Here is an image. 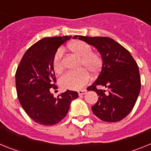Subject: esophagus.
I'll return each mask as SVG.
<instances>
[{
	"label": "esophagus",
	"mask_w": 151,
	"mask_h": 151,
	"mask_svg": "<svg viewBox=\"0 0 151 151\" xmlns=\"http://www.w3.org/2000/svg\"><path fill=\"white\" fill-rule=\"evenodd\" d=\"M86 93V90H79L78 91V94L79 96H82Z\"/></svg>",
	"instance_id": "esophagus-1"
}]
</instances>
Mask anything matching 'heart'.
Wrapping results in <instances>:
<instances>
[{
    "label": "heart",
    "mask_w": 151,
    "mask_h": 151,
    "mask_svg": "<svg viewBox=\"0 0 151 151\" xmlns=\"http://www.w3.org/2000/svg\"><path fill=\"white\" fill-rule=\"evenodd\" d=\"M68 48L80 57L79 69H82L64 73L60 78L59 84L65 90H78L83 88L90 80L88 71L92 75H95L101 70L103 65L102 57L98 53L92 51L91 46L89 44L81 40L69 43ZM63 49L59 48L53 58V69L57 73H61L63 69Z\"/></svg>",
    "instance_id": "b5f03b06"
}]
</instances>
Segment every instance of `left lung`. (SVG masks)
Listing matches in <instances>:
<instances>
[{"instance_id":"left-lung-1","label":"left lung","mask_w":151,"mask_h":151,"mask_svg":"<svg viewBox=\"0 0 151 151\" xmlns=\"http://www.w3.org/2000/svg\"><path fill=\"white\" fill-rule=\"evenodd\" d=\"M73 38L94 46L102 56L99 76L87 88L98 95L92 112L104 122L121 121L132 111L139 95L141 84L138 64L127 49L112 38L82 35ZM97 86L106 87L108 91L97 89Z\"/></svg>"}]
</instances>
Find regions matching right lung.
Returning a JSON list of instances; mask_svg holds the SVG:
<instances>
[{
  "label": "right lung",
  "mask_w": 151,
  "mask_h": 151,
  "mask_svg": "<svg viewBox=\"0 0 151 151\" xmlns=\"http://www.w3.org/2000/svg\"><path fill=\"white\" fill-rule=\"evenodd\" d=\"M71 36L45 38L28 49L16 72L17 97L29 117L37 123L53 125L60 122L69 111L78 92L67 90L57 98L50 88H57L53 58L58 47Z\"/></svg>",
  "instance_id": "right-lung-1"
}]
</instances>
